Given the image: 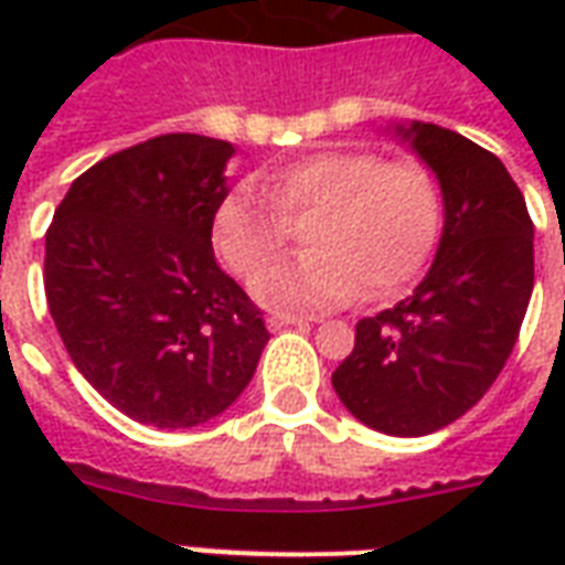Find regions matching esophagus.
Instances as JSON below:
<instances>
[{
    "instance_id": "1",
    "label": "esophagus",
    "mask_w": 565,
    "mask_h": 565,
    "mask_svg": "<svg viewBox=\"0 0 565 565\" xmlns=\"http://www.w3.org/2000/svg\"><path fill=\"white\" fill-rule=\"evenodd\" d=\"M306 318H296V315H271V318L266 320V327H269L271 332L284 330V327H306Z\"/></svg>"
}]
</instances>
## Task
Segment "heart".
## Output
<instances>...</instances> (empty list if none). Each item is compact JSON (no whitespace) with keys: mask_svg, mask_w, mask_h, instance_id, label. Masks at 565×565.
<instances>
[{"mask_svg":"<svg viewBox=\"0 0 565 565\" xmlns=\"http://www.w3.org/2000/svg\"><path fill=\"white\" fill-rule=\"evenodd\" d=\"M263 200L235 190L214 211V247L226 269L254 278L307 220L306 258L254 281L266 306L323 308L393 299L420 278L441 233V186L424 160H384L375 150H318L284 162L263 181Z\"/></svg>","mask_w":565,"mask_h":565,"instance_id":"heart-1","label":"heart"}]
</instances>
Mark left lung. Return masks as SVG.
Instances as JSON below:
<instances>
[{"label":"left lung","mask_w":565,"mask_h":565,"mask_svg":"<svg viewBox=\"0 0 565 565\" xmlns=\"http://www.w3.org/2000/svg\"><path fill=\"white\" fill-rule=\"evenodd\" d=\"M396 132L436 172L445 230L415 294L356 323L332 387L372 429L429 436L466 415L511 356L533 296V221L497 153L420 120Z\"/></svg>","instance_id":"8db88e82"}]
</instances>
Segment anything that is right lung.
Segmentation results:
<instances>
[{
	"mask_svg": "<svg viewBox=\"0 0 565 565\" xmlns=\"http://www.w3.org/2000/svg\"><path fill=\"white\" fill-rule=\"evenodd\" d=\"M233 145L169 132L72 181L44 235V294L72 363L117 412L205 424L254 379L269 342L211 247Z\"/></svg>",
	"mask_w": 565,
	"mask_h": 565,
	"instance_id": "obj_1",
	"label": "right lung"
}]
</instances>
